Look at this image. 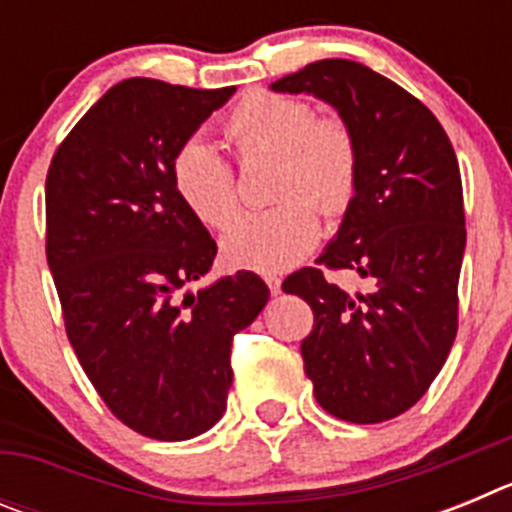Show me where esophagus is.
<instances>
[{
	"mask_svg": "<svg viewBox=\"0 0 512 512\" xmlns=\"http://www.w3.org/2000/svg\"><path fill=\"white\" fill-rule=\"evenodd\" d=\"M264 279H266V284H269L271 295H279V292H282V279L271 277V274H269V277H264Z\"/></svg>",
	"mask_w": 512,
	"mask_h": 512,
	"instance_id": "esophagus-1",
	"label": "esophagus"
}]
</instances>
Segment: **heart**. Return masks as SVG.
<instances>
[{"instance_id":"1","label":"heart","mask_w":512,"mask_h":512,"mask_svg":"<svg viewBox=\"0 0 512 512\" xmlns=\"http://www.w3.org/2000/svg\"><path fill=\"white\" fill-rule=\"evenodd\" d=\"M225 138L243 164L277 156L271 197L261 212L243 215L223 235V259L233 269L274 274L295 266L320 241V212L338 217L354 202L359 148L338 117H315L312 104L277 92H251L225 115ZM171 184L202 225L225 228L238 212V184L228 158L192 135L171 158Z\"/></svg>"}]
</instances>
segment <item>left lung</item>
<instances>
[{"mask_svg":"<svg viewBox=\"0 0 512 512\" xmlns=\"http://www.w3.org/2000/svg\"><path fill=\"white\" fill-rule=\"evenodd\" d=\"M328 102L354 133L359 184L318 266L282 289L312 307L305 374L325 413L382 423L431 387L456 338L467 246L459 161L441 122L395 81L346 58H325L271 84ZM351 268L373 282L348 296L322 277Z\"/></svg>","mask_w":512,"mask_h":512,"instance_id":"left-lung-1","label":"left lung"}]
</instances>
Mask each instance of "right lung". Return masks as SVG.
<instances>
[{
  "mask_svg": "<svg viewBox=\"0 0 512 512\" xmlns=\"http://www.w3.org/2000/svg\"><path fill=\"white\" fill-rule=\"evenodd\" d=\"M235 89L125 79L58 146L45 179V256L66 336L117 420L187 441L223 418L230 346L269 287L238 271L197 292L217 246L171 184V158Z\"/></svg>",
  "mask_w": 512,
  "mask_h": 512,
  "instance_id": "add662e5",
  "label": "right lung"
}]
</instances>
